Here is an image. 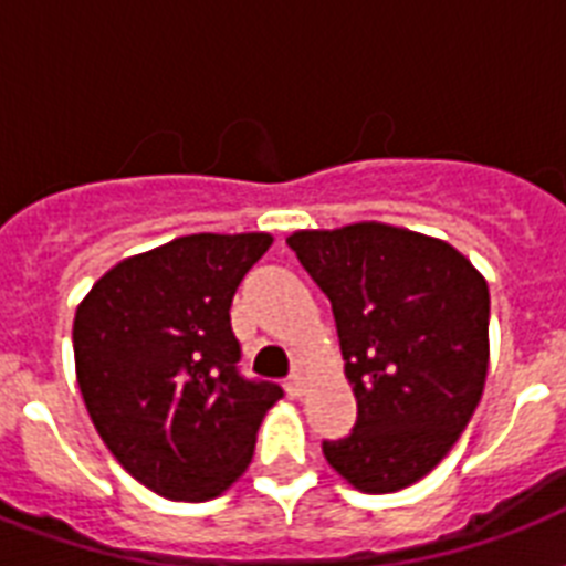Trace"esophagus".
<instances>
[{"label": "esophagus", "instance_id": "obj_1", "mask_svg": "<svg viewBox=\"0 0 566 566\" xmlns=\"http://www.w3.org/2000/svg\"><path fill=\"white\" fill-rule=\"evenodd\" d=\"M287 394H291L293 399H300V396L305 394V381H302V376L287 378Z\"/></svg>", "mask_w": 566, "mask_h": 566}]
</instances>
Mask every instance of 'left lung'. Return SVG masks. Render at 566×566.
I'll return each mask as SVG.
<instances>
[{
  "label": "left lung",
  "instance_id": "1",
  "mask_svg": "<svg viewBox=\"0 0 566 566\" xmlns=\"http://www.w3.org/2000/svg\"><path fill=\"white\" fill-rule=\"evenodd\" d=\"M332 302L355 429L323 455L361 493L420 482L455 447L482 399L491 340L484 275L452 243L387 222L287 238Z\"/></svg>",
  "mask_w": 566,
  "mask_h": 566
}]
</instances>
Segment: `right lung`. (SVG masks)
Listing matches in <instances>:
<instances>
[{
  "instance_id": "add662e5",
  "label": "right lung",
  "mask_w": 566,
  "mask_h": 566,
  "mask_svg": "<svg viewBox=\"0 0 566 566\" xmlns=\"http://www.w3.org/2000/svg\"><path fill=\"white\" fill-rule=\"evenodd\" d=\"M266 231L188 234L114 264L78 302L75 378L128 475L164 500L205 502L247 473L282 387L247 381L231 296Z\"/></svg>"
}]
</instances>
